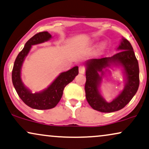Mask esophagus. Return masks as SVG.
Here are the masks:
<instances>
[{
  "label": "esophagus",
  "instance_id": "esophagus-1",
  "mask_svg": "<svg viewBox=\"0 0 149 149\" xmlns=\"http://www.w3.org/2000/svg\"><path fill=\"white\" fill-rule=\"evenodd\" d=\"M85 71H86V67L84 66H83V65H80V66L79 67V73H84Z\"/></svg>",
  "mask_w": 149,
  "mask_h": 149
}]
</instances>
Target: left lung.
<instances>
[{
  "mask_svg": "<svg viewBox=\"0 0 149 149\" xmlns=\"http://www.w3.org/2000/svg\"><path fill=\"white\" fill-rule=\"evenodd\" d=\"M117 49L120 52L112 56L91 59L86 63V81L84 88L86 100L94 110L101 112H113L121 110L132 100L139 87V65L130 41L123 37ZM112 64L124 68L126 82L124 91L118 97L111 102H107L98 91L101 77L98 72L103 73L102 69Z\"/></svg>",
  "mask_w": 149,
  "mask_h": 149,
  "instance_id": "obj_1",
  "label": "left lung"
}]
</instances>
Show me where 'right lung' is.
<instances>
[{"mask_svg":"<svg viewBox=\"0 0 149 149\" xmlns=\"http://www.w3.org/2000/svg\"><path fill=\"white\" fill-rule=\"evenodd\" d=\"M51 35L47 31L40 32L32 37L15 58L12 70V82L17 95L28 106L37 110H48L54 108L61 100L65 87L72 82L78 74V67L61 73L51 85L40 93H32L26 88L21 80V67L32 45L49 40Z\"/></svg>","mask_w":149,"mask_h":149,"instance_id":"obj_1","label":"right lung"}]
</instances>
